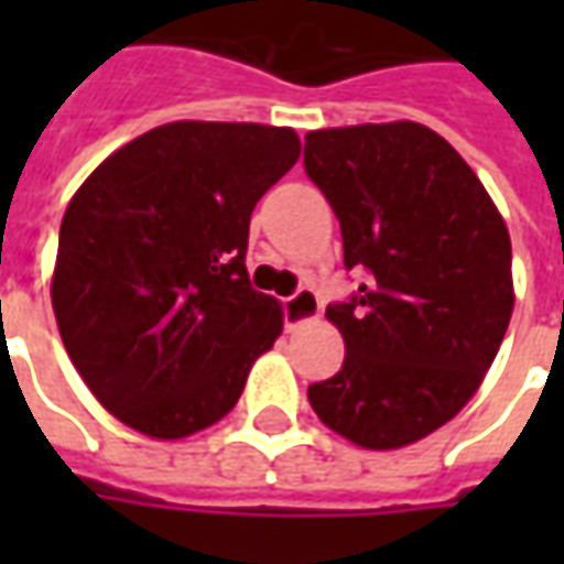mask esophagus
I'll use <instances>...</instances> for the list:
<instances>
[{
  "mask_svg": "<svg viewBox=\"0 0 564 564\" xmlns=\"http://www.w3.org/2000/svg\"><path fill=\"white\" fill-rule=\"evenodd\" d=\"M319 317V295L317 290H311V286H302V290H295L290 299H283V323H286V329H299V326H305L311 319Z\"/></svg>",
  "mask_w": 564,
  "mask_h": 564,
  "instance_id": "esophagus-1",
  "label": "esophagus"
}]
</instances>
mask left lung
<instances>
[{
  "mask_svg": "<svg viewBox=\"0 0 564 564\" xmlns=\"http://www.w3.org/2000/svg\"><path fill=\"white\" fill-rule=\"evenodd\" d=\"M305 172L341 223L344 265L366 271L326 307L347 356L307 402L359 447L414 444L459 414L501 347L508 226L471 165L411 120L307 132Z\"/></svg>",
  "mask_w": 564,
  "mask_h": 564,
  "instance_id": "left-lung-1",
  "label": "left lung"
}]
</instances>
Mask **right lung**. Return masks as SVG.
I'll return each instance as SVG.
<instances>
[{
    "label": "right lung",
    "mask_w": 564,
    "mask_h": 564,
    "mask_svg": "<svg viewBox=\"0 0 564 564\" xmlns=\"http://www.w3.org/2000/svg\"><path fill=\"white\" fill-rule=\"evenodd\" d=\"M299 150L286 127L177 120L111 153L68 202L56 326L120 423L174 441L241 399L283 329L278 299L247 278L250 214Z\"/></svg>",
    "instance_id": "1"
}]
</instances>
